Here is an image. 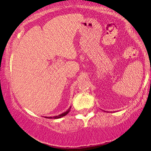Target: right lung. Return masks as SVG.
<instances>
[{"instance_id":"obj_1","label":"right lung","mask_w":151,"mask_h":151,"mask_svg":"<svg viewBox=\"0 0 151 151\" xmlns=\"http://www.w3.org/2000/svg\"><path fill=\"white\" fill-rule=\"evenodd\" d=\"M71 107L70 106V108H69V109H68V110H67V111H66V112L62 113V114L58 115V116H54V117H46V118H49V119H52V118H53V119H58V118H60V117H64V116H65L66 115H67L68 113H69V111H70V109H71Z\"/></svg>"}]
</instances>
